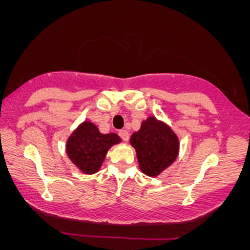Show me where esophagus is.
Returning <instances> with one entry per match:
<instances>
[{
  "label": "esophagus",
  "instance_id": "34e87169",
  "mask_svg": "<svg viewBox=\"0 0 250 250\" xmlns=\"http://www.w3.org/2000/svg\"><path fill=\"white\" fill-rule=\"evenodd\" d=\"M119 136H121L123 141H128L129 139V133L127 131H125V129H123V131H119Z\"/></svg>",
  "mask_w": 250,
  "mask_h": 250
}]
</instances>
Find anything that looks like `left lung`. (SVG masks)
Returning a JSON list of instances; mask_svg holds the SVG:
<instances>
[{
	"mask_svg": "<svg viewBox=\"0 0 250 250\" xmlns=\"http://www.w3.org/2000/svg\"><path fill=\"white\" fill-rule=\"evenodd\" d=\"M129 142L135 149L141 172L151 177L160 175L179 156L180 140L176 133L155 116H149L142 122Z\"/></svg>",
	"mask_w": 250,
	"mask_h": 250,
	"instance_id": "8db88e82",
	"label": "left lung"
}]
</instances>
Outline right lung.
<instances>
[{"label":"right lung","instance_id":"add662e5","mask_svg":"<svg viewBox=\"0 0 250 250\" xmlns=\"http://www.w3.org/2000/svg\"><path fill=\"white\" fill-rule=\"evenodd\" d=\"M121 142L116 133L102 134L98 126L85 121L67 139L66 152L81 172L94 174L100 170L108 150Z\"/></svg>","mask_w":250,"mask_h":250}]
</instances>
